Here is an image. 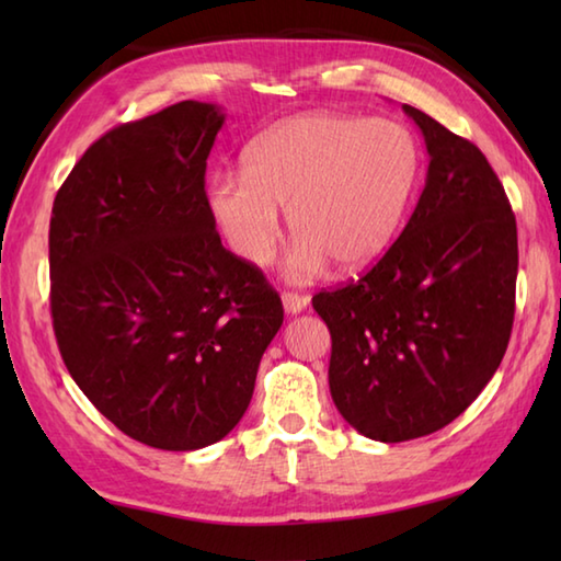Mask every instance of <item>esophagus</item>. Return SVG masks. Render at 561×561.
Here are the masks:
<instances>
[{
	"instance_id": "obj_1",
	"label": "esophagus",
	"mask_w": 561,
	"mask_h": 561,
	"mask_svg": "<svg viewBox=\"0 0 561 561\" xmlns=\"http://www.w3.org/2000/svg\"><path fill=\"white\" fill-rule=\"evenodd\" d=\"M282 304H284V311H287L289 316H296V313L306 311V306H308V296L287 291V294L282 296Z\"/></svg>"
}]
</instances>
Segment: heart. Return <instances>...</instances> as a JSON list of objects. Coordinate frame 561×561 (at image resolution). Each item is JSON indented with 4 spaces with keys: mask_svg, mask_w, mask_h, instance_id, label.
<instances>
[{
    "mask_svg": "<svg viewBox=\"0 0 561 561\" xmlns=\"http://www.w3.org/2000/svg\"><path fill=\"white\" fill-rule=\"evenodd\" d=\"M420 175L410 129L344 113L282 121L243 151V175L211 178L214 221L248 265L272 260L287 209L296 243L287 260L294 282L364 270L396 241Z\"/></svg>",
    "mask_w": 561,
    "mask_h": 561,
    "instance_id": "heart-1",
    "label": "heart"
}]
</instances>
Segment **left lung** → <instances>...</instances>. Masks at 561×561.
I'll return each instance as SVG.
<instances>
[{"instance_id":"obj_1","label":"left lung","mask_w":561,"mask_h":561,"mask_svg":"<svg viewBox=\"0 0 561 561\" xmlns=\"http://www.w3.org/2000/svg\"><path fill=\"white\" fill-rule=\"evenodd\" d=\"M428 169L400 238L371 272L313 296L332 337L330 396L380 444L434 434L470 408L514 325L518 233L484 153L402 105Z\"/></svg>"}]
</instances>
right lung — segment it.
<instances>
[{
    "label": "right lung",
    "mask_w": 561,
    "mask_h": 561,
    "mask_svg": "<svg viewBox=\"0 0 561 561\" xmlns=\"http://www.w3.org/2000/svg\"><path fill=\"white\" fill-rule=\"evenodd\" d=\"M226 113L183 101L105 133L59 187L50 308L59 354L96 410L161 450L241 422L282 328L277 291L221 245L205 193Z\"/></svg>",
    "instance_id": "add662e5"
}]
</instances>
